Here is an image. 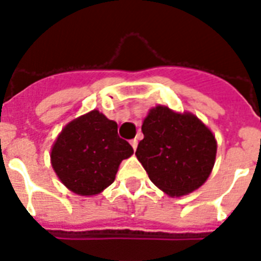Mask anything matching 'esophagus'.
<instances>
[{
    "instance_id": "obj_1",
    "label": "esophagus",
    "mask_w": 261,
    "mask_h": 261,
    "mask_svg": "<svg viewBox=\"0 0 261 261\" xmlns=\"http://www.w3.org/2000/svg\"><path fill=\"white\" fill-rule=\"evenodd\" d=\"M130 143H131V146H133V149H137V146H138V139H131L130 141Z\"/></svg>"
}]
</instances>
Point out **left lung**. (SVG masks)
<instances>
[{
	"label": "left lung",
	"mask_w": 261,
	"mask_h": 261,
	"mask_svg": "<svg viewBox=\"0 0 261 261\" xmlns=\"http://www.w3.org/2000/svg\"><path fill=\"white\" fill-rule=\"evenodd\" d=\"M142 133L135 155L155 187L178 198L206 182L215 164L217 139L198 116L155 106L143 120Z\"/></svg>",
	"instance_id": "left-lung-1"
}]
</instances>
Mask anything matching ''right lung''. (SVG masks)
<instances>
[{"mask_svg": "<svg viewBox=\"0 0 261 261\" xmlns=\"http://www.w3.org/2000/svg\"><path fill=\"white\" fill-rule=\"evenodd\" d=\"M134 153L118 135V124L93 110L73 119L51 147V165L67 190L81 196L98 195L111 186L123 160Z\"/></svg>", "mask_w": 261, "mask_h": 261, "instance_id": "obj_1", "label": "right lung"}]
</instances>
